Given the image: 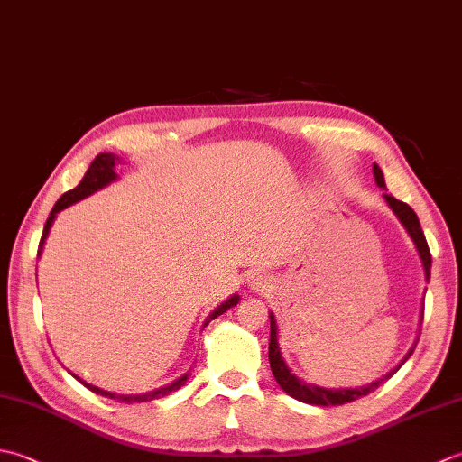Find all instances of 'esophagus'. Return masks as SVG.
<instances>
[{"instance_id":"1","label":"esophagus","mask_w":462,"mask_h":462,"mask_svg":"<svg viewBox=\"0 0 462 462\" xmlns=\"http://www.w3.org/2000/svg\"><path fill=\"white\" fill-rule=\"evenodd\" d=\"M272 280L268 276H263V273H254V276L250 278V288L254 291H268L272 286Z\"/></svg>"}]
</instances>
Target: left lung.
<instances>
[{
    "mask_svg": "<svg viewBox=\"0 0 462 462\" xmlns=\"http://www.w3.org/2000/svg\"><path fill=\"white\" fill-rule=\"evenodd\" d=\"M373 174H375V182H377L379 189H385V179H383V172H381V169H379L377 164H373ZM385 200H387V204L391 206V208H393V212L397 214V218L401 220V224H403L405 228H407L409 236L413 238L415 246L419 250L420 262H423L425 278L429 280V276H430V252H429V244L425 240V234H423V228H420L415 210L411 208L409 204L397 200L395 196H391V194H385ZM268 349H270L268 351L270 367H272L273 377H276V381H278V385L283 391H286L290 397L301 401V403L321 405V407L346 405V403H351V401H357L359 397H365V395L371 393V391H375L381 385V383H385L401 367L399 365L397 369L387 373V375L383 377V379L371 383V385H367V387H361V389H323V387H318V385H310V383L301 381V379H298L296 375H293V373L288 369L286 363H283L282 353H280V346H278L276 319H273L272 313H270V347ZM411 353H413V349L407 353L405 359L411 357Z\"/></svg>",
    "mask_w": 462,
    "mask_h": 462,
    "instance_id": "8db88e82",
    "label": "left lung"
}]
</instances>
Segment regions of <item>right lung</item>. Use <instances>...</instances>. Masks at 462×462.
<instances>
[{"mask_svg":"<svg viewBox=\"0 0 462 462\" xmlns=\"http://www.w3.org/2000/svg\"><path fill=\"white\" fill-rule=\"evenodd\" d=\"M115 162H116V156H115V154H111V152H103V154H99V156H97V159L91 162L89 171L85 172L83 180H81L79 184H77L73 190L65 192V194L61 196V199H59V200L55 202L53 210H51V214H49V218H47V222H45V228H43V234H42V240H39V250H37V254L42 252V248H43V242H45V238H47L49 228H51V222H53V218H55V214H57L59 210L67 208L69 204H73V202H77V200L85 199V196L93 194L95 190L103 189L105 184H109L111 180H115V179H116V174H115V171H113V169H115ZM238 300H240L238 296H232L228 301H224L220 308H216V310L212 311L210 319H214L216 316H222V313H224L226 310H230L232 306H236ZM77 379H79V377H77ZM79 381L83 383V385H85L87 389L93 391V393H97V395H103V397L115 399V401H119V403L133 405V403H144V401L161 399V397H164V395L172 393V391L180 389V387L184 385L186 375H184V377H180L179 381H174L172 385H169V387H162V389H159V391H152V393H144V395H115V393H109V391H103V389H99V387L89 385V383L83 381V379H79Z\"/></svg>","mask_w":462,"mask_h":462,"instance_id":"obj_1","label":"right lung"}]
</instances>
